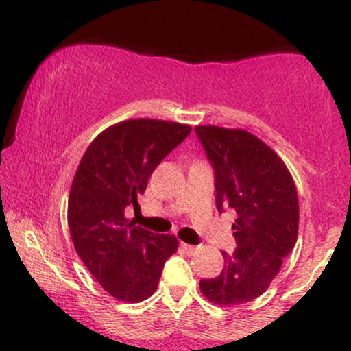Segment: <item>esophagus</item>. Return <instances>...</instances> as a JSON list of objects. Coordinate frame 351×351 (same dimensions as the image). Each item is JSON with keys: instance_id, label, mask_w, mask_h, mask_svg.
Segmentation results:
<instances>
[{"instance_id": "34e87169", "label": "esophagus", "mask_w": 351, "mask_h": 351, "mask_svg": "<svg viewBox=\"0 0 351 351\" xmlns=\"http://www.w3.org/2000/svg\"><path fill=\"white\" fill-rule=\"evenodd\" d=\"M180 247H182L187 254H194V252H197L199 250L197 246H192V244H187V243H180Z\"/></svg>"}]
</instances>
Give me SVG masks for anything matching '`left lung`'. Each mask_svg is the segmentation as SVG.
Returning a JSON list of instances; mask_svg holds the SVG:
<instances>
[{"label": "left lung", "instance_id": "8db88e82", "mask_svg": "<svg viewBox=\"0 0 351 351\" xmlns=\"http://www.w3.org/2000/svg\"><path fill=\"white\" fill-rule=\"evenodd\" d=\"M216 174L217 210L232 209L237 247L224 256L217 278L201 280V291L221 306L261 296L280 273L298 239L300 206L295 180L281 157L243 129L197 125Z\"/></svg>", "mask_w": 351, "mask_h": 351}]
</instances>
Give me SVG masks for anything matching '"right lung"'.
I'll return each mask as SVG.
<instances>
[{
  "label": "right lung",
  "mask_w": 351,
  "mask_h": 351,
  "mask_svg": "<svg viewBox=\"0 0 351 351\" xmlns=\"http://www.w3.org/2000/svg\"><path fill=\"white\" fill-rule=\"evenodd\" d=\"M191 125L156 119L115 123L85 150L69 195V228L82 261L110 296L138 303L154 295L162 267L179 247L172 234H154L125 217L162 159Z\"/></svg>",
  "instance_id": "right-lung-1"
}]
</instances>
